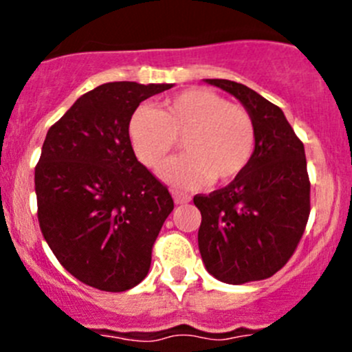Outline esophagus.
<instances>
[{
    "mask_svg": "<svg viewBox=\"0 0 352 352\" xmlns=\"http://www.w3.org/2000/svg\"><path fill=\"white\" fill-rule=\"evenodd\" d=\"M173 201L177 202V204H186V202L190 201V196L189 194L182 192V190H173Z\"/></svg>",
    "mask_w": 352,
    "mask_h": 352,
    "instance_id": "34e87169",
    "label": "esophagus"
}]
</instances>
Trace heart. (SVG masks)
I'll return each mask as SVG.
<instances>
[{
	"mask_svg": "<svg viewBox=\"0 0 352 352\" xmlns=\"http://www.w3.org/2000/svg\"><path fill=\"white\" fill-rule=\"evenodd\" d=\"M127 131L134 153L148 168H160L184 140L187 155L162 168V179L177 187L233 182L250 163L257 141L250 112L208 88L180 91L166 98L162 110L141 105Z\"/></svg>",
	"mask_w": 352,
	"mask_h": 352,
	"instance_id": "1",
	"label": "heart"
}]
</instances>
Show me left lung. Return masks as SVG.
<instances>
[{"mask_svg":"<svg viewBox=\"0 0 352 352\" xmlns=\"http://www.w3.org/2000/svg\"><path fill=\"white\" fill-rule=\"evenodd\" d=\"M239 98L257 131L255 151L239 179L197 194V242L209 274L228 285L274 276L296 250L310 216L305 146L278 105L242 83L206 80Z\"/></svg>","mask_w":352,"mask_h":352,"instance_id":"1","label":"left lung"}]
</instances>
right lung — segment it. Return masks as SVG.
Returning a JSON list of instances; mask_svg holds the SVG:
<instances>
[{"label":"right lung","mask_w":352,"mask_h":352,"mask_svg":"<svg viewBox=\"0 0 352 352\" xmlns=\"http://www.w3.org/2000/svg\"><path fill=\"white\" fill-rule=\"evenodd\" d=\"M168 88L100 85L47 131L35 166L38 225L63 267L87 286L119 293L150 271L173 199L138 162L127 129L138 105Z\"/></svg>","instance_id":"right-lung-1"}]
</instances>
